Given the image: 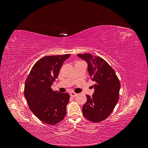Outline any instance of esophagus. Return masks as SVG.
I'll return each mask as SVG.
<instances>
[{
  "label": "esophagus",
  "instance_id": "esophagus-1",
  "mask_svg": "<svg viewBox=\"0 0 148 148\" xmlns=\"http://www.w3.org/2000/svg\"><path fill=\"white\" fill-rule=\"evenodd\" d=\"M77 95V94L75 93V92H70V96L71 97H75Z\"/></svg>",
  "mask_w": 148,
  "mask_h": 148
}]
</instances>
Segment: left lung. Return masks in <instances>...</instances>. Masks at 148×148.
I'll return each mask as SVG.
<instances>
[{"instance_id":"obj_1","label":"left lung","mask_w":148,"mask_h":148,"mask_svg":"<svg viewBox=\"0 0 148 148\" xmlns=\"http://www.w3.org/2000/svg\"><path fill=\"white\" fill-rule=\"evenodd\" d=\"M88 64V71L95 88L92 97L86 95L83 106L84 117L93 122H100L112 112L119 98L120 83L114 70L102 58L89 53H79Z\"/></svg>"}]
</instances>
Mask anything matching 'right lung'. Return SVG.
Wrapping results in <instances>:
<instances>
[{"label": "right lung", "instance_id": "1", "mask_svg": "<svg viewBox=\"0 0 148 148\" xmlns=\"http://www.w3.org/2000/svg\"><path fill=\"white\" fill-rule=\"evenodd\" d=\"M70 54L46 56L33 66L26 78L24 95L30 110L42 122L55 125L63 120L69 102V93L52 90L64 62Z\"/></svg>", "mask_w": 148, "mask_h": 148}]
</instances>
